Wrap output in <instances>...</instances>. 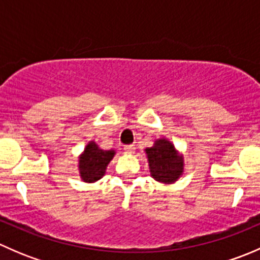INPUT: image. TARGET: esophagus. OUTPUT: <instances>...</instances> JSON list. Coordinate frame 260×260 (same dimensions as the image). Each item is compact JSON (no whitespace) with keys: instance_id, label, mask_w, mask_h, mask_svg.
<instances>
[{"instance_id":"34e87169","label":"esophagus","mask_w":260,"mask_h":260,"mask_svg":"<svg viewBox=\"0 0 260 260\" xmlns=\"http://www.w3.org/2000/svg\"><path fill=\"white\" fill-rule=\"evenodd\" d=\"M135 149H136L135 145L124 146V152H125V153H133V152H135Z\"/></svg>"}]
</instances>
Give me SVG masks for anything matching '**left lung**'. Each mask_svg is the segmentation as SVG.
<instances>
[{"instance_id":"1","label":"left lung","mask_w":260,"mask_h":260,"mask_svg":"<svg viewBox=\"0 0 260 260\" xmlns=\"http://www.w3.org/2000/svg\"><path fill=\"white\" fill-rule=\"evenodd\" d=\"M149 171L154 180L165 183L175 182L182 174V157L175 151L172 143L166 140L156 141L153 147L146 149Z\"/></svg>"}]
</instances>
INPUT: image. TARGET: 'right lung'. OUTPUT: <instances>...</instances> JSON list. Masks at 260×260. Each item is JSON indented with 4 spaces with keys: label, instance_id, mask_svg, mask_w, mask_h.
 I'll list each match as a JSON object with an SVG mask.
<instances>
[{
    "label": "right lung",
    "instance_id": "right-lung-1",
    "mask_svg": "<svg viewBox=\"0 0 260 260\" xmlns=\"http://www.w3.org/2000/svg\"><path fill=\"white\" fill-rule=\"evenodd\" d=\"M113 156L114 151H104L94 142L89 143L79 159L81 179L85 182H93V181L102 179Z\"/></svg>",
    "mask_w": 260,
    "mask_h": 260
}]
</instances>
